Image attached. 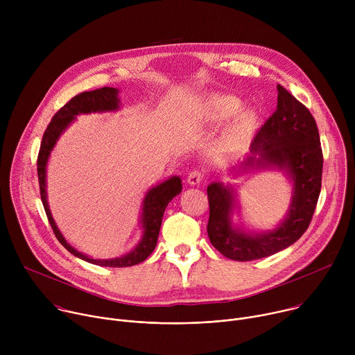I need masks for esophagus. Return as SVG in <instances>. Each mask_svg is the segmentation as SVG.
<instances>
[{"label": "esophagus", "mask_w": 355, "mask_h": 355, "mask_svg": "<svg viewBox=\"0 0 355 355\" xmlns=\"http://www.w3.org/2000/svg\"><path fill=\"white\" fill-rule=\"evenodd\" d=\"M202 178H204V175H202L200 171L195 170V171H191L187 177V182L191 184V185H198L199 182H202Z\"/></svg>", "instance_id": "34e87169"}]
</instances>
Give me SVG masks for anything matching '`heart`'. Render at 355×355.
Listing matches in <instances>:
<instances>
[{
    "mask_svg": "<svg viewBox=\"0 0 355 355\" xmlns=\"http://www.w3.org/2000/svg\"><path fill=\"white\" fill-rule=\"evenodd\" d=\"M243 108L241 99L234 95H218L207 101L204 114L212 123H222L236 116ZM259 115L256 111H245L240 114L229 126L226 132V141L229 144L244 143L252 132L256 130Z\"/></svg>",
    "mask_w": 355,
    "mask_h": 355,
    "instance_id": "1",
    "label": "heart"
}]
</instances>
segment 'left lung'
I'll return each instance as SVG.
<instances>
[{
    "label": "left lung",
    "mask_w": 355,
    "mask_h": 355,
    "mask_svg": "<svg viewBox=\"0 0 355 355\" xmlns=\"http://www.w3.org/2000/svg\"><path fill=\"white\" fill-rule=\"evenodd\" d=\"M277 89V111L257 132L248 153L229 171L233 177L251 170L282 171L292 184L285 218L267 232L245 230L233 223V215L239 212L236 188L216 181L207 189L209 240L234 261L264 259L292 245L309 227L320 195L323 155L316 121L282 85Z\"/></svg>",
    "instance_id": "1"
}]
</instances>
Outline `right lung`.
I'll use <instances>...</instances> for the list:
<instances>
[{
	"mask_svg": "<svg viewBox=\"0 0 355 355\" xmlns=\"http://www.w3.org/2000/svg\"><path fill=\"white\" fill-rule=\"evenodd\" d=\"M121 107V99H119V89L112 87H103L94 91H87L76 95L71 98L69 103L56 112L53 119L50 121L47 129L43 133V139L40 143V150L37 156V178H39V187H40V198L42 204L44 207L47 219L52 226L58 240L64 245L67 251H70L73 256L95 264L101 267H132L141 261H144L153 250L156 248L162 220L164 211L167 205L171 202L174 196H177L181 189V178L178 175H173L167 178L166 181L151 187L147 189L143 204H141V215H140V226H141V237L139 243L125 254L115 257V259H92L84 252L76 250L62 234L59 230L52 212L49 208L47 202V192H46V167L50 155L62 136V133L77 119L78 115H88V114H103V112H115Z\"/></svg>",
	"mask_w": 355,
	"mask_h": 355,
	"instance_id": "1",
	"label": "right lung"
}]
</instances>
